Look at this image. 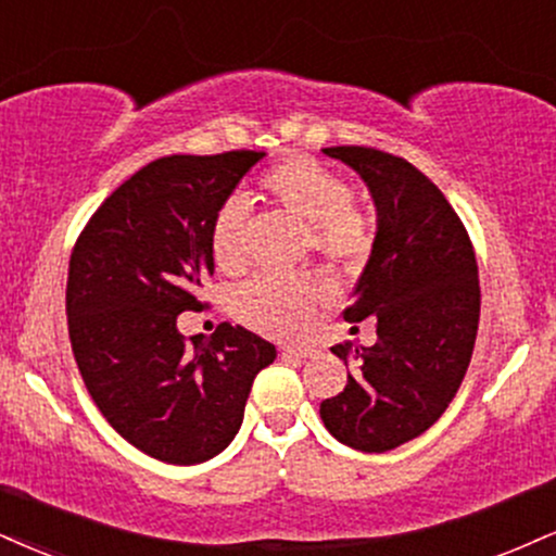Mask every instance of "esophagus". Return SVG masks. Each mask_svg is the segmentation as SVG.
I'll list each match as a JSON object with an SVG mask.
<instances>
[{"instance_id": "esophagus-1", "label": "esophagus", "mask_w": 556, "mask_h": 556, "mask_svg": "<svg viewBox=\"0 0 556 556\" xmlns=\"http://www.w3.org/2000/svg\"><path fill=\"white\" fill-rule=\"evenodd\" d=\"M313 354H316L313 346H285V350H282V357L303 359V357H313Z\"/></svg>"}]
</instances>
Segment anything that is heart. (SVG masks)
Masks as SVG:
<instances>
[{
  "instance_id": "1",
  "label": "heart",
  "mask_w": 556,
  "mask_h": 556,
  "mask_svg": "<svg viewBox=\"0 0 556 556\" xmlns=\"http://www.w3.org/2000/svg\"><path fill=\"white\" fill-rule=\"evenodd\" d=\"M261 191L300 223H307V243L339 266H357L376 243V223L365 206L352 202L350 184L316 157L290 155L258 180ZM212 256L232 271L245 258V206L227 199L214 214ZM331 300V285L316 274H256L236 292L238 316L269 337L292 339Z\"/></svg>"
}]
</instances>
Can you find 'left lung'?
<instances>
[{
	"mask_svg": "<svg viewBox=\"0 0 556 556\" xmlns=\"http://www.w3.org/2000/svg\"><path fill=\"white\" fill-rule=\"evenodd\" d=\"M359 173L378 210V232L350 324L372 318L378 342L354 346L357 372L320 419L339 443L386 453L438 422L469 370L479 329V269L464 223L443 191L404 157L376 147H326ZM352 344L331 352L350 359Z\"/></svg>",
	"mask_w": 556,
	"mask_h": 556,
	"instance_id": "left-lung-1",
	"label": "left lung"
}]
</instances>
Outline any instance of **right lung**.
I'll list each match as a JSON object with an SVG mask.
<instances>
[{
	"mask_svg": "<svg viewBox=\"0 0 556 556\" xmlns=\"http://www.w3.org/2000/svg\"><path fill=\"white\" fill-rule=\"evenodd\" d=\"M264 152L152 160L98 206L66 277V320L79 376L109 425L147 456L191 466L230 445L253 378L277 350L219 324L193 344L176 320L202 311L214 274V214Z\"/></svg>",
	"mask_w": 556,
	"mask_h": 556,
	"instance_id": "right-lung-1",
	"label": "right lung"
}]
</instances>
